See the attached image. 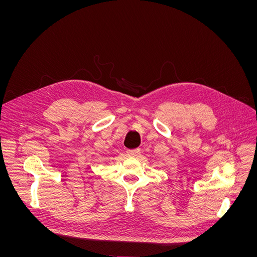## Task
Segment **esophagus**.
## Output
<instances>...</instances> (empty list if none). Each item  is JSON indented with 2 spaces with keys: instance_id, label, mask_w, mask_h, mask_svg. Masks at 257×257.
I'll list each match as a JSON object with an SVG mask.
<instances>
[{
  "instance_id": "obj_1",
  "label": "esophagus",
  "mask_w": 257,
  "mask_h": 257,
  "mask_svg": "<svg viewBox=\"0 0 257 257\" xmlns=\"http://www.w3.org/2000/svg\"><path fill=\"white\" fill-rule=\"evenodd\" d=\"M140 149L139 148H137V149H132V150H127V154L129 155V156H132V157H136V156H138L139 154H140Z\"/></svg>"
}]
</instances>
